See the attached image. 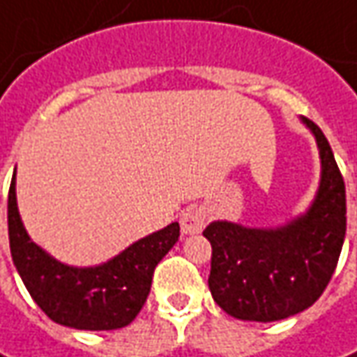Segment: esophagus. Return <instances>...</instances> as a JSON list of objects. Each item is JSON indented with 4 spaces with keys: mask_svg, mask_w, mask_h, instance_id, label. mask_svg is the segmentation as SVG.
<instances>
[{
    "mask_svg": "<svg viewBox=\"0 0 357 357\" xmlns=\"http://www.w3.org/2000/svg\"><path fill=\"white\" fill-rule=\"evenodd\" d=\"M204 220H206V214L202 208L197 206H188L183 216H181V228H183V234H199L200 230L204 228Z\"/></svg>",
    "mask_w": 357,
    "mask_h": 357,
    "instance_id": "1",
    "label": "esophagus"
}]
</instances>
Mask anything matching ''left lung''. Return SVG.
Instances as JSON below:
<instances>
[{
    "label": "left lung",
    "instance_id": "8db88e82",
    "mask_svg": "<svg viewBox=\"0 0 357 357\" xmlns=\"http://www.w3.org/2000/svg\"><path fill=\"white\" fill-rule=\"evenodd\" d=\"M320 151V186L310 208L276 228L214 220L208 288L232 318L276 322L310 308L326 290L346 238V186L328 139L302 117Z\"/></svg>",
    "mask_w": 357,
    "mask_h": 357
}]
</instances>
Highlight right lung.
<instances>
[{
    "instance_id": "add662e5",
    "label": "right lung",
    "mask_w": 357,
    "mask_h": 357,
    "mask_svg": "<svg viewBox=\"0 0 357 357\" xmlns=\"http://www.w3.org/2000/svg\"><path fill=\"white\" fill-rule=\"evenodd\" d=\"M7 230L13 264L35 304L53 322L75 330H117L129 326L151 292L153 272L176 244L172 222L99 266L63 264L29 238L15 197V172L7 197Z\"/></svg>"
}]
</instances>
